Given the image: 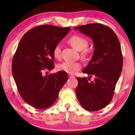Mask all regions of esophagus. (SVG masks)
<instances>
[{
	"label": "esophagus",
	"instance_id": "34e87169",
	"mask_svg": "<svg viewBox=\"0 0 135 135\" xmlns=\"http://www.w3.org/2000/svg\"><path fill=\"white\" fill-rule=\"evenodd\" d=\"M68 77H69V78H75V76L73 74H68Z\"/></svg>",
	"mask_w": 135,
	"mask_h": 135
}]
</instances>
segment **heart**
<instances>
[{
  "mask_svg": "<svg viewBox=\"0 0 135 135\" xmlns=\"http://www.w3.org/2000/svg\"><path fill=\"white\" fill-rule=\"evenodd\" d=\"M68 42L76 50L81 51L80 56L83 60H87L90 56V51L86 48L88 45V41L86 38L79 35H74L69 38ZM61 53V47L60 44H56L53 50V55L54 58L57 60L60 59ZM81 68H82V64L79 62L64 61L57 66V69L59 71H64L69 74H73L75 71L80 70Z\"/></svg>",
  "mask_w": 135,
  "mask_h": 135,
  "instance_id": "1",
  "label": "heart"
}]
</instances>
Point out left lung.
<instances>
[{"mask_svg": "<svg viewBox=\"0 0 135 135\" xmlns=\"http://www.w3.org/2000/svg\"><path fill=\"white\" fill-rule=\"evenodd\" d=\"M89 36L94 43L93 56L83 73L95 77L88 82L86 77H77L75 89L81 106L88 111H97L109 104L123 67L120 44L109 27L100 23L74 27Z\"/></svg>", "mask_w": 135, "mask_h": 135, "instance_id": "obj_1", "label": "left lung"}]
</instances>
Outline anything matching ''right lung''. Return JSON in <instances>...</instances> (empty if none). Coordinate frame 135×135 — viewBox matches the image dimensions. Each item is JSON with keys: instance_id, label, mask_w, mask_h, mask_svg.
I'll return each mask as SVG.
<instances>
[{"instance_id": "right-lung-1", "label": "right lung", "mask_w": 135, "mask_h": 135, "mask_svg": "<svg viewBox=\"0 0 135 135\" xmlns=\"http://www.w3.org/2000/svg\"><path fill=\"white\" fill-rule=\"evenodd\" d=\"M69 31V27L38 26L25 33L18 44L12 60V74L22 98L35 108L51 106L68 80L64 71L46 75L43 72L53 69V48Z\"/></svg>"}]
</instances>
